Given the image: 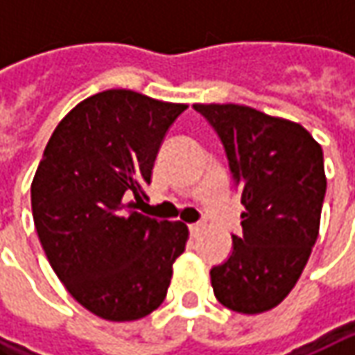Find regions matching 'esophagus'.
Returning a JSON list of instances; mask_svg holds the SVG:
<instances>
[{
    "instance_id": "obj_1",
    "label": "esophagus",
    "mask_w": 355,
    "mask_h": 355,
    "mask_svg": "<svg viewBox=\"0 0 355 355\" xmlns=\"http://www.w3.org/2000/svg\"><path fill=\"white\" fill-rule=\"evenodd\" d=\"M201 229H203V223H191V225H189V233H191L193 237H198Z\"/></svg>"
}]
</instances>
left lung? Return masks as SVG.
I'll return each instance as SVG.
<instances>
[{
	"mask_svg": "<svg viewBox=\"0 0 355 355\" xmlns=\"http://www.w3.org/2000/svg\"><path fill=\"white\" fill-rule=\"evenodd\" d=\"M225 148L245 211L243 235L211 268L215 298L241 314L279 306L318 239L326 196L320 144L306 128L241 104H193Z\"/></svg>",
	"mask_w": 355,
	"mask_h": 355,
	"instance_id": "1",
	"label": "left lung"
}]
</instances>
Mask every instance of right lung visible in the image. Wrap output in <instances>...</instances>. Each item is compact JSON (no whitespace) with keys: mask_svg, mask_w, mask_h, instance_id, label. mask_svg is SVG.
Instances as JSON below:
<instances>
[{"mask_svg":"<svg viewBox=\"0 0 355 355\" xmlns=\"http://www.w3.org/2000/svg\"><path fill=\"white\" fill-rule=\"evenodd\" d=\"M187 104L126 89L92 94L55 128L31 184L39 241L78 304L140 320L166 298L189 231L138 213L166 132Z\"/></svg>","mask_w":355,"mask_h":355,"instance_id":"right-lung-1","label":"right lung"}]
</instances>
